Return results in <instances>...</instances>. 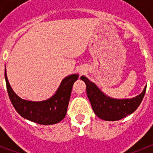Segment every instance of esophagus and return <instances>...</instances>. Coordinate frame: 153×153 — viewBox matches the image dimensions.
<instances>
[{"mask_svg":"<svg viewBox=\"0 0 153 153\" xmlns=\"http://www.w3.org/2000/svg\"><path fill=\"white\" fill-rule=\"evenodd\" d=\"M79 73H80V75H82V74H84L85 72V70H80V72H79Z\"/></svg>","mask_w":153,"mask_h":153,"instance_id":"34e87169","label":"esophagus"}]
</instances>
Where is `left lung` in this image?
<instances>
[{"label": "left lung", "mask_w": 153, "mask_h": 153, "mask_svg": "<svg viewBox=\"0 0 153 153\" xmlns=\"http://www.w3.org/2000/svg\"><path fill=\"white\" fill-rule=\"evenodd\" d=\"M80 79L86 85V92L93 112L99 118L108 121H115L127 117L135 112L140 105L146 92V86L140 95L127 99L112 98L102 91L86 76H81Z\"/></svg>", "instance_id": "8db88e82"}]
</instances>
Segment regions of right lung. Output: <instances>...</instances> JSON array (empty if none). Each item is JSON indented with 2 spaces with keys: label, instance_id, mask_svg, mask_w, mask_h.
I'll use <instances>...</instances> for the list:
<instances>
[{
  "label": "right lung",
  "instance_id": "1",
  "mask_svg": "<svg viewBox=\"0 0 153 153\" xmlns=\"http://www.w3.org/2000/svg\"><path fill=\"white\" fill-rule=\"evenodd\" d=\"M4 77L9 99L16 112L30 121L50 125L59 123L65 117L73 85L79 76L76 73L64 78L55 94L42 101H32L19 97L9 85L6 68L4 69Z\"/></svg>",
  "mask_w": 153,
  "mask_h": 153
}]
</instances>
